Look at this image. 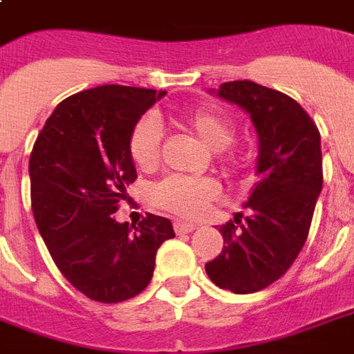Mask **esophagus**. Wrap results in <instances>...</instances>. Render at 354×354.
Masks as SVG:
<instances>
[{
	"label": "esophagus",
	"mask_w": 354,
	"mask_h": 354,
	"mask_svg": "<svg viewBox=\"0 0 354 354\" xmlns=\"http://www.w3.org/2000/svg\"><path fill=\"white\" fill-rule=\"evenodd\" d=\"M196 230V224H191V222H182V221H176L174 222V232L178 235H182V233H191Z\"/></svg>",
	"instance_id": "34e87169"
}]
</instances>
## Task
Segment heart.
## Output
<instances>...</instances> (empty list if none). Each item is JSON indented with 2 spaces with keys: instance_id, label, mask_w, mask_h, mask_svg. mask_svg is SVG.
Returning a JSON list of instances; mask_svg holds the SVG:
<instances>
[{
  "instance_id": "obj_1",
  "label": "heart",
  "mask_w": 354,
  "mask_h": 354,
  "mask_svg": "<svg viewBox=\"0 0 354 354\" xmlns=\"http://www.w3.org/2000/svg\"><path fill=\"white\" fill-rule=\"evenodd\" d=\"M180 122L194 133L209 150L224 171H233L241 163V154L230 147L233 141L232 121L207 108L183 113ZM130 158L141 171H152L161 158V127L152 118L139 119L128 138ZM218 194V185L211 178L167 176L150 191V200L158 207L178 216H196Z\"/></svg>"
}]
</instances>
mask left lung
I'll use <instances>...</instances> for the list:
<instances>
[{"label": "left lung", "mask_w": 354, "mask_h": 354, "mask_svg": "<svg viewBox=\"0 0 354 354\" xmlns=\"http://www.w3.org/2000/svg\"><path fill=\"white\" fill-rule=\"evenodd\" d=\"M216 95L250 113L261 180L245 218L218 227L226 246L205 272L224 290L252 294L279 279L307 241L324 183L319 130L292 97L252 80L224 82Z\"/></svg>", "instance_id": "8db88e82"}]
</instances>
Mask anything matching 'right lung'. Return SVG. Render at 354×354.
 <instances>
[{
	"label": "right lung",
	"instance_id": "1",
	"mask_svg": "<svg viewBox=\"0 0 354 354\" xmlns=\"http://www.w3.org/2000/svg\"><path fill=\"white\" fill-rule=\"evenodd\" d=\"M165 91L106 84L64 99L29 160L36 226L62 275L93 301L119 303L152 279L158 248L174 236L169 218L138 226L113 213L138 178L128 138Z\"/></svg>",
	"mask_w": 354,
	"mask_h": 354
}]
</instances>
